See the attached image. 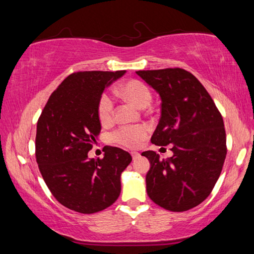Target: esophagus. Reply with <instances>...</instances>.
I'll use <instances>...</instances> for the list:
<instances>
[{"instance_id": "esophagus-1", "label": "esophagus", "mask_w": 254, "mask_h": 254, "mask_svg": "<svg viewBox=\"0 0 254 254\" xmlns=\"http://www.w3.org/2000/svg\"><path fill=\"white\" fill-rule=\"evenodd\" d=\"M131 156H132L133 160H135V159H137V158L140 157V153L139 152H131Z\"/></svg>"}]
</instances>
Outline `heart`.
I'll return each instance as SVG.
<instances>
[{
  "label": "heart",
  "mask_w": 254,
  "mask_h": 254,
  "mask_svg": "<svg viewBox=\"0 0 254 254\" xmlns=\"http://www.w3.org/2000/svg\"><path fill=\"white\" fill-rule=\"evenodd\" d=\"M119 92L139 107H147L152 100L151 88L140 79L126 81L120 86ZM97 115L103 124L111 122L114 117V101L107 93H103L98 100ZM148 127L144 126L122 127L112 134V139L124 147L135 148L148 136Z\"/></svg>",
  "instance_id": "heart-1"
}]
</instances>
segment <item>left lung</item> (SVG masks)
Instances as JSON below:
<instances>
[{
	"label": "left lung",
	"instance_id": "1",
	"mask_svg": "<svg viewBox=\"0 0 254 254\" xmlns=\"http://www.w3.org/2000/svg\"><path fill=\"white\" fill-rule=\"evenodd\" d=\"M160 94L161 117L151 137L156 145L171 144L174 156L160 160L144 151L148 196L160 207L185 212L212 192L224 165L227 148L221 112L196 77L183 68L137 70Z\"/></svg>",
	"mask_w": 254,
	"mask_h": 254
}]
</instances>
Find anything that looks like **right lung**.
Here are the masks:
<instances>
[{"label": "right lung", "instance_id": "right-lung-1", "mask_svg": "<svg viewBox=\"0 0 254 254\" xmlns=\"http://www.w3.org/2000/svg\"><path fill=\"white\" fill-rule=\"evenodd\" d=\"M124 72H72L53 92L38 119L36 159L42 178L55 198L75 212H101L121 192V174L131 154L110 145L103 149V158L88 159L87 153L101 131L98 100Z\"/></svg>", "mask_w": 254, "mask_h": 254}]
</instances>
